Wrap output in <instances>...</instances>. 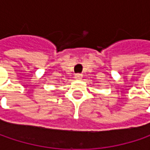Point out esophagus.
<instances>
[{
    "instance_id": "obj_1",
    "label": "esophagus",
    "mask_w": 150,
    "mask_h": 150,
    "mask_svg": "<svg viewBox=\"0 0 150 150\" xmlns=\"http://www.w3.org/2000/svg\"><path fill=\"white\" fill-rule=\"evenodd\" d=\"M82 78H83V75L80 74V73H78V74L75 75V78H76L77 80H80V79H82Z\"/></svg>"
}]
</instances>
